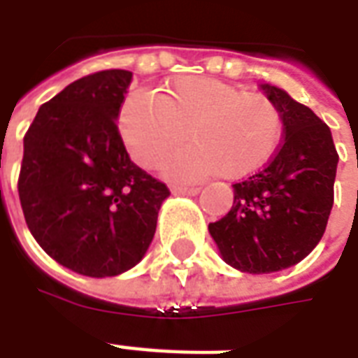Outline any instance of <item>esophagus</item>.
<instances>
[{"label":"esophagus","instance_id":"1","mask_svg":"<svg viewBox=\"0 0 358 358\" xmlns=\"http://www.w3.org/2000/svg\"><path fill=\"white\" fill-rule=\"evenodd\" d=\"M174 195H187L193 196L196 193H201V187H187V185H174L173 187Z\"/></svg>","mask_w":358,"mask_h":358}]
</instances>
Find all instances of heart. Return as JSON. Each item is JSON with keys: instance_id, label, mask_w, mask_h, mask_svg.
Here are the masks:
<instances>
[{"instance_id": "1", "label": "heart", "mask_w": 358, "mask_h": 358, "mask_svg": "<svg viewBox=\"0 0 358 358\" xmlns=\"http://www.w3.org/2000/svg\"><path fill=\"white\" fill-rule=\"evenodd\" d=\"M119 131L129 156L154 167L187 139L191 145L162 163L173 180H202L213 174L239 180L258 173L277 154L282 117L256 92L201 76H178L159 94L131 92L120 106Z\"/></svg>"}]
</instances>
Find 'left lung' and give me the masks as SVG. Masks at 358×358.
Segmentation results:
<instances>
[{
  "mask_svg": "<svg viewBox=\"0 0 358 358\" xmlns=\"http://www.w3.org/2000/svg\"><path fill=\"white\" fill-rule=\"evenodd\" d=\"M260 89L282 117V145L267 167L232 185L230 212L208 224L221 258L252 275L295 266L320 243L338 167L327 124L284 89L269 83Z\"/></svg>",
  "mask_w": 358,
  "mask_h": 358,
  "instance_id": "obj_1",
  "label": "left lung"
}]
</instances>
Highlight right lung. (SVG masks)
Masks as SVG:
<instances>
[{
  "mask_svg": "<svg viewBox=\"0 0 358 358\" xmlns=\"http://www.w3.org/2000/svg\"><path fill=\"white\" fill-rule=\"evenodd\" d=\"M128 70H102L42 103L24 137L18 195L25 223L53 260L85 277L137 266L167 185L129 159L117 128Z\"/></svg>",
  "mask_w": 358,
  "mask_h": 358,
  "instance_id": "add662e5",
  "label": "right lung"
}]
</instances>
